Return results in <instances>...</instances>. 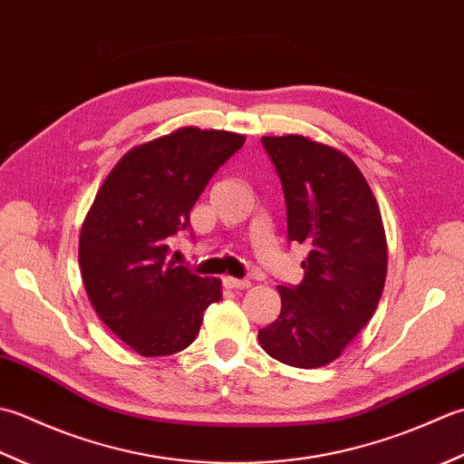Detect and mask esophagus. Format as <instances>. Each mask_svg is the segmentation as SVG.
Here are the masks:
<instances>
[{
  "mask_svg": "<svg viewBox=\"0 0 464 464\" xmlns=\"http://www.w3.org/2000/svg\"><path fill=\"white\" fill-rule=\"evenodd\" d=\"M222 282H224L226 288H234V290H244V288H248L252 285L250 280H240V278H234V276H224Z\"/></svg>",
  "mask_w": 464,
  "mask_h": 464,
  "instance_id": "esophagus-1",
  "label": "esophagus"
}]
</instances>
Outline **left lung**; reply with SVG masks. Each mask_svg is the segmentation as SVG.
<instances>
[{"instance_id": "1", "label": "left lung", "mask_w": 464, "mask_h": 464, "mask_svg": "<svg viewBox=\"0 0 464 464\" xmlns=\"http://www.w3.org/2000/svg\"><path fill=\"white\" fill-rule=\"evenodd\" d=\"M286 200L288 240L304 244V280L278 286L280 314L258 333L272 358L320 368L372 318L386 280V234L364 174L340 150L308 136H264Z\"/></svg>"}]
</instances>
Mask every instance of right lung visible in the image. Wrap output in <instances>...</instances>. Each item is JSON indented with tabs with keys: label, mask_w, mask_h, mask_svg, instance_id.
Segmentation results:
<instances>
[{
	"label": "right lung",
	"mask_w": 464,
	"mask_h": 464,
	"mask_svg": "<svg viewBox=\"0 0 464 464\" xmlns=\"http://www.w3.org/2000/svg\"><path fill=\"white\" fill-rule=\"evenodd\" d=\"M246 136L184 126L131 148L103 179L80 232V270L100 320L140 356L184 351L222 280L166 262L169 240Z\"/></svg>",
	"instance_id": "obj_1"
}]
</instances>
